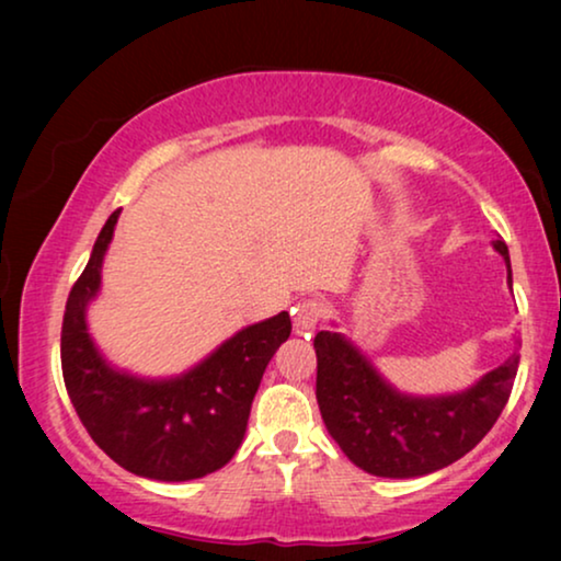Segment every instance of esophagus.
I'll list each match as a JSON object with an SVG mask.
<instances>
[{"label":"esophagus","instance_id":"1","mask_svg":"<svg viewBox=\"0 0 561 561\" xmlns=\"http://www.w3.org/2000/svg\"><path fill=\"white\" fill-rule=\"evenodd\" d=\"M324 304L317 301V298H309V301H301L294 309V329L296 334H309L319 327V321L324 319Z\"/></svg>","mask_w":561,"mask_h":561}]
</instances>
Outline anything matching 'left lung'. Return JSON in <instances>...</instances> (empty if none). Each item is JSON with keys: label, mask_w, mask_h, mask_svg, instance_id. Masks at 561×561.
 Wrapping results in <instances>:
<instances>
[{"label": "left lung", "mask_w": 561, "mask_h": 561, "mask_svg": "<svg viewBox=\"0 0 561 561\" xmlns=\"http://www.w3.org/2000/svg\"><path fill=\"white\" fill-rule=\"evenodd\" d=\"M493 248L508 265L503 240ZM317 401L321 419L344 455L378 478H419L465 457L485 436L508 403L518 355L482 375L455 396L413 398L398 393L365 355L336 332H319Z\"/></svg>", "instance_id": "obj_1"}]
</instances>
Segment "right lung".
Returning <instances> with one entry per match:
<instances>
[{
    "label": "right lung",
    "mask_w": 561,
    "mask_h": 561,
    "mask_svg": "<svg viewBox=\"0 0 561 561\" xmlns=\"http://www.w3.org/2000/svg\"><path fill=\"white\" fill-rule=\"evenodd\" d=\"M117 217L114 211L106 219L66 301L60 365L68 398L96 447L127 472L163 482L204 478L242 444L252 398L275 350L288 340L290 317L280 311L242 329L179 378L142 380L114 370L91 342L87 304L102 283Z\"/></svg>",
    "instance_id": "add662e5"
}]
</instances>
